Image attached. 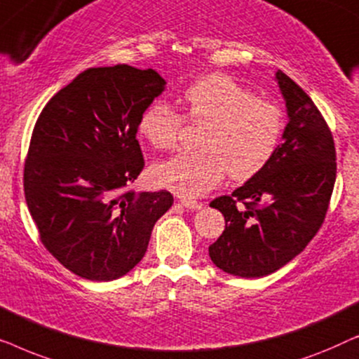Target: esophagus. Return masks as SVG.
<instances>
[{
    "mask_svg": "<svg viewBox=\"0 0 359 359\" xmlns=\"http://www.w3.org/2000/svg\"><path fill=\"white\" fill-rule=\"evenodd\" d=\"M180 203L183 204L186 209H191V210H198V209L203 208V204L198 203V201L191 199V198H181V199H180Z\"/></svg>",
    "mask_w": 359,
    "mask_h": 359,
    "instance_id": "esophagus-1",
    "label": "esophagus"
}]
</instances>
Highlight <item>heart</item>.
Wrapping results in <instances>:
<instances>
[{
	"instance_id": "1",
	"label": "heart",
	"mask_w": 359,
	"mask_h": 359,
	"mask_svg": "<svg viewBox=\"0 0 359 359\" xmlns=\"http://www.w3.org/2000/svg\"><path fill=\"white\" fill-rule=\"evenodd\" d=\"M183 112L189 122L203 124L199 149L171 156L155 168L156 181L181 196L208 193L227 171L238 181L253 178L281 144V106L257 97L227 75L214 73L191 83L183 95ZM184 117L166 102H154L142 112L139 132L155 149L173 150Z\"/></svg>"
}]
</instances>
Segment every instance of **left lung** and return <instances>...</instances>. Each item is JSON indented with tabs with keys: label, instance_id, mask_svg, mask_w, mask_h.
<instances>
[{
	"label": "left lung",
	"instance_id": "left-lung-1",
	"mask_svg": "<svg viewBox=\"0 0 359 359\" xmlns=\"http://www.w3.org/2000/svg\"><path fill=\"white\" fill-rule=\"evenodd\" d=\"M276 80L289 116L283 144L258 175L210 203L225 229L209 257L240 278L266 276L297 257L322 227L335 186L330 127L296 81L281 70Z\"/></svg>",
	"mask_w": 359,
	"mask_h": 359
}]
</instances>
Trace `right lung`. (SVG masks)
Instances as JSON below:
<instances>
[{"mask_svg": "<svg viewBox=\"0 0 359 359\" xmlns=\"http://www.w3.org/2000/svg\"><path fill=\"white\" fill-rule=\"evenodd\" d=\"M163 88L151 68H88L37 117L24 194L42 245L76 276L111 281L129 273L173 204L166 189L129 188L145 166L140 116Z\"/></svg>", "mask_w": 359, "mask_h": 359, "instance_id": "1", "label": "right lung"}]
</instances>
